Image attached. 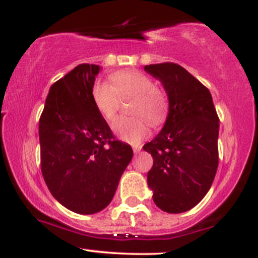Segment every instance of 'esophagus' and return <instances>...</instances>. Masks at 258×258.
I'll list each match as a JSON object with an SVG mask.
<instances>
[{"instance_id": "esophagus-1", "label": "esophagus", "mask_w": 258, "mask_h": 258, "mask_svg": "<svg viewBox=\"0 0 258 258\" xmlns=\"http://www.w3.org/2000/svg\"><path fill=\"white\" fill-rule=\"evenodd\" d=\"M132 149H133V152H135L136 154H138L142 150V146H141V144H136V146L132 147Z\"/></svg>"}]
</instances>
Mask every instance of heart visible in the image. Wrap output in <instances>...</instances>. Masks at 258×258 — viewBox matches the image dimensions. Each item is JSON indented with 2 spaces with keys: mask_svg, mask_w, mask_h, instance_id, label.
I'll use <instances>...</instances> for the list:
<instances>
[{
  "mask_svg": "<svg viewBox=\"0 0 258 258\" xmlns=\"http://www.w3.org/2000/svg\"><path fill=\"white\" fill-rule=\"evenodd\" d=\"M111 84L97 81L92 87V100L99 115L108 122L116 117L121 99L135 98L131 114L135 116L120 117L112 128L116 136L128 143H139L149 131L148 118L158 126L166 117L170 102L167 94L156 87L155 81L141 72H117L110 76ZM147 118L146 119L145 117Z\"/></svg>",
  "mask_w": 258,
  "mask_h": 258,
  "instance_id": "b5f03b06",
  "label": "heart"
}]
</instances>
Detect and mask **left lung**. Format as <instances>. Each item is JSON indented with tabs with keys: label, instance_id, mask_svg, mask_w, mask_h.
<instances>
[{
	"label": "left lung",
	"instance_id": "left-lung-1",
	"mask_svg": "<svg viewBox=\"0 0 258 258\" xmlns=\"http://www.w3.org/2000/svg\"><path fill=\"white\" fill-rule=\"evenodd\" d=\"M144 70L161 81L170 102L164 127L143 147L154 160L148 185L159 209L180 214L198 205L214 182L220 119L210 91L184 68L167 61Z\"/></svg>",
	"mask_w": 258,
	"mask_h": 258
}]
</instances>
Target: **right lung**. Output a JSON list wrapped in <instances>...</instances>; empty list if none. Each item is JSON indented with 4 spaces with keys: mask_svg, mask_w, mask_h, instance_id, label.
I'll use <instances>...</instances> for the list:
<instances>
[{
    "mask_svg": "<svg viewBox=\"0 0 258 258\" xmlns=\"http://www.w3.org/2000/svg\"><path fill=\"white\" fill-rule=\"evenodd\" d=\"M99 70V65L80 64L54 82L38 125L44 182L57 201L81 215L110 204L133 156L93 104Z\"/></svg>",
    "mask_w": 258,
    "mask_h": 258,
    "instance_id": "add662e5",
    "label": "right lung"
}]
</instances>
